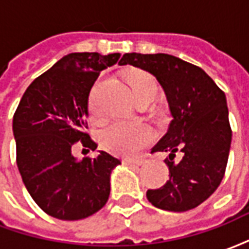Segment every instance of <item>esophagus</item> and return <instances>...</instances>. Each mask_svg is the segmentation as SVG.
Segmentation results:
<instances>
[{"instance_id": "obj_1", "label": "esophagus", "mask_w": 249, "mask_h": 249, "mask_svg": "<svg viewBox=\"0 0 249 249\" xmlns=\"http://www.w3.org/2000/svg\"><path fill=\"white\" fill-rule=\"evenodd\" d=\"M124 164H128V165H142L144 164V160L142 159H125Z\"/></svg>"}]
</instances>
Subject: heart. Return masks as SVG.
<instances>
[{
  "label": "heart",
  "instance_id": "obj_1",
  "mask_svg": "<svg viewBox=\"0 0 249 249\" xmlns=\"http://www.w3.org/2000/svg\"><path fill=\"white\" fill-rule=\"evenodd\" d=\"M126 81L132 88V93L144 92L148 89L156 90V82L149 74L142 71H130ZM152 129L141 121L117 120L108 124L101 130V144L105 149L121 156H132L148 145L152 141Z\"/></svg>",
  "mask_w": 249,
  "mask_h": 249
}]
</instances>
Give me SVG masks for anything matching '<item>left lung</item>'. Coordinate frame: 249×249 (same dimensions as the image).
<instances>
[{
	"label": "left lung",
	"mask_w": 249,
	"mask_h": 249,
	"mask_svg": "<svg viewBox=\"0 0 249 249\" xmlns=\"http://www.w3.org/2000/svg\"><path fill=\"white\" fill-rule=\"evenodd\" d=\"M119 65L156 77L172 116L168 132L152 148L168 155L169 180L160 189H149L146 197L164 211L196 208L224 178L232 140L224 92L201 68L165 53H125ZM178 151L182 159L175 160Z\"/></svg>",
	"instance_id": "8db88e82"
}]
</instances>
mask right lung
Instances as JSON below:
<instances>
[{
	"label": "right lung",
	"mask_w": 249,
	"mask_h": 249,
	"mask_svg": "<svg viewBox=\"0 0 249 249\" xmlns=\"http://www.w3.org/2000/svg\"><path fill=\"white\" fill-rule=\"evenodd\" d=\"M120 53H69L25 90L13 117L17 167L25 187L45 213L81 220L107 204L110 173L120 162L107 152L81 161L71 153L77 141L94 151L88 128V100L100 71Z\"/></svg>",
	"instance_id": "add662e5"
}]
</instances>
